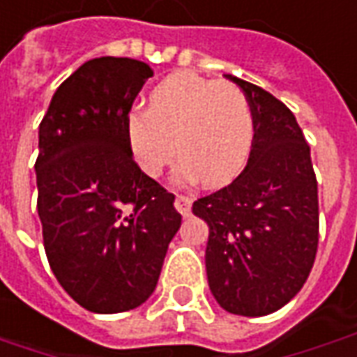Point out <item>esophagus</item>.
Returning <instances> with one entry per match:
<instances>
[{
	"instance_id": "34e87169",
	"label": "esophagus",
	"mask_w": 357,
	"mask_h": 357,
	"mask_svg": "<svg viewBox=\"0 0 357 357\" xmlns=\"http://www.w3.org/2000/svg\"><path fill=\"white\" fill-rule=\"evenodd\" d=\"M191 203H193V199L189 197V195H176V201H174V205H176V209L183 215V217H188L189 213H191Z\"/></svg>"
}]
</instances>
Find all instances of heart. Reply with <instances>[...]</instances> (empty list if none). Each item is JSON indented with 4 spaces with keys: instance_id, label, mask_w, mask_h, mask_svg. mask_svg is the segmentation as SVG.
Returning <instances> with one entry per match:
<instances>
[{
    "instance_id": "heart-1",
    "label": "heart",
    "mask_w": 357,
    "mask_h": 357,
    "mask_svg": "<svg viewBox=\"0 0 357 357\" xmlns=\"http://www.w3.org/2000/svg\"><path fill=\"white\" fill-rule=\"evenodd\" d=\"M127 138L148 176H160L178 146L179 178L219 185L234 178L248 160L254 113L236 86L176 72L152 89L150 107L128 113Z\"/></svg>"
}]
</instances>
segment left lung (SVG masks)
Instances as JSON below:
<instances>
[{
	"instance_id": "left-lung-1",
	"label": "left lung",
	"mask_w": 357,
	"mask_h": 357,
	"mask_svg": "<svg viewBox=\"0 0 357 357\" xmlns=\"http://www.w3.org/2000/svg\"><path fill=\"white\" fill-rule=\"evenodd\" d=\"M254 113L246 168L232 183L193 203L209 227L207 280L225 311L264 317L287 305L319 248V188L311 146L295 115L266 89L227 76Z\"/></svg>"
}]
</instances>
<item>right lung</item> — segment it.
Segmentation results:
<instances>
[{
	"label": "right lung",
	"mask_w": 357,
	"mask_h": 357,
	"mask_svg": "<svg viewBox=\"0 0 357 357\" xmlns=\"http://www.w3.org/2000/svg\"><path fill=\"white\" fill-rule=\"evenodd\" d=\"M146 62L93 58L68 77L38 127L36 209L50 270L84 309H137L156 289L181 215L132 158L127 117Z\"/></svg>",
	"instance_id": "obj_1"
}]
</instances>
